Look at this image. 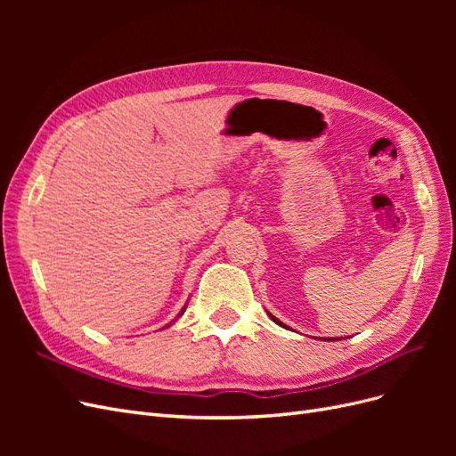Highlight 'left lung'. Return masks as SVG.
Returning <instances> with one entry per match:
<instances>
[{
  "mask_svg": "<svg viewBox=\"0 0 456 456\" xmlns=\"http://www.w3.org/2000/svg\"><path fill=\"white\" fill-rule=\"evenodd\" d=\"M268 315H270V320H272V322H275V323H278V325H281L283 329H289V327H287L285 323H281V322L278 320V317H275V315H272L270 312H268ZM323 340H340V338H323Z\"/></svg>",
  "mask_w": 456,
  "mask_h": 456,
  "instance_id": "left-lung-1",
  "label": "left lung"
}]
</instances>
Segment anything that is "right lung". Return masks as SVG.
<instances>
[{"label":"right lung","instance_id":"right-lung-1","mask_svg":"<svg viewBox=\"0 0 456 456\" xmlns=\"http://www.w3.org/2000/svg\"><path fill=\"white\" fill-rule=\"evenodd\" d=\"M184 310H186V306L181 310V314H178V315H183V314H184ZM171 323H173V322H171ZM171 323H169V325H171Z\"/></svg>","mask_w":456,"mask_h":456}]
</instances>
